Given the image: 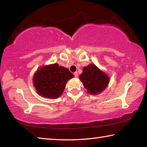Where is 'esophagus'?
Returning <instances> with one entry per match:
<instances>
[{
  "mask_svg": "<svg viewBox=\"0 0 147 147\" xmlns=\"http://www.w3.org/2000/svg\"><path fill=\"white\" fill-rule=\"evenodd\" d=\"M74 75L76 77V78H77V77H78V73H77V72H75V73H74Z\"/></svg>",
  "mask_w": 147,
  "mask_h": 147,
  "instance_id": "obj_1",
  "label": "esophagus"
}]
</instances>
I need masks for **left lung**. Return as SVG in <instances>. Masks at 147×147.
I'll return each instance as SVG.
<instances>
[{
	"label": "left lung",
	"instance_id": "1",
	"mask_svg": "<svg viewBox=\"0 0 147 147\" xmlns=\"http://www.w3.org/2000/svg\"><path fill=\"white\" fill-rule=\"evenodd\" d=\"M79 78L87 91L94 95L105 90L110 80L108 74L94 64H89L87 67H84Z\"/></svg>",
	"mask_w": 147,
	"mask_h": 147
}]
</instances>
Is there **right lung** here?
<instances>
[{
  "label": "right lung",
  "instance_id": "add662e5",
  "mask_svg": "<svg viewBox=\"0 0 147 147\" xmlns=\"http://www.w3.org/2000/svg\"><path fill=\"white\" fill-rule=\"evenodd\" d=\"M73 77L67 68L55 63L38 69L33 76V85L42 97L56 99L61 95L67 82Z\"/></svg>",
  "mask_w": 147,
  "mask_h": 147
}]
</instances>
